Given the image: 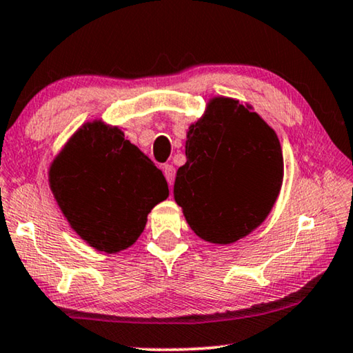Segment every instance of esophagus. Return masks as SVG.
<instances>
[{
	"label": "esophagus",
	"instance_id": "34e87169",
	"mask_svg": "<svg viewBox=\"0 0 353 353\" xmlns=\"http://www.w3.org/2000/svg\"><path fill=\"white\" fill-rule=\"evenodd\" d=\"M162 170H164V176H165L167 183H169V186H172L173 180H175V167H173L172 164H165L164 167H162Z\"/></svg>",
	"mask_w": 353,
	"mask_h": 353
}]
</instances>
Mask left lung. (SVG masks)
<instances>
[{"label":"left lung","mask_w":353,"mask_h":353,"mask_svg":"<svg viewBox=\"0 0 353 353\" xmlns=\"http://www.w3.org/2000/svg\"><path fill=\"white\" fill-rule=\"evenodd\" d=\"M186 164L173 195L197 236L230 245L267 219L284 178L283 150L252 107L232 97L210 99L189 126Z\"/></svg>","instance_id":"1"}]
</instances>
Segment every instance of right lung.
I'll list each match as a JSON object with an SVG mask.
<instances>
[{
	"instance_id": "add662e5",
	"label": "right lung",
	"mask_w": 353,
	"mask_h": 353,
	"mask_svg": "<svg viewBox=\"0 0 353 353\" xmlns=\"http://www.w3.org/2000/svg\"><path fill=\"white\" fill-rule=\"evenodd\" d=\"M48 183L59 210L96 251L132 246L146 216L169 197L162 172L118 126L85 123L53 159Z\"/></svg>"
}]
</instances>
